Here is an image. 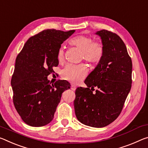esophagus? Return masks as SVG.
<instances>
[{
  "instance_id": "34e87169",
  "label": "esophagus",
  "mask_w": 148,
  "mask_h": 148,
  "mask_svg": "<svg viewBox=\"0 0 148 148\" xmlns=\"http://www.w3.org/2000/svg\"><path fill=\"white\" fill-rule=\"evenodd\" d=\"M76 86L74 85V84H72V85H71V90L74 91V90H76Z\"/></svg>"
}]
</instances>
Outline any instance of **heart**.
<instances>
[{
	"mask_svg": "<svg viewBox=\"0 0 148 148\" xmlns=\"http://www.w3.org/2000/svg\"><path fill=\"white\" fill-rule=\"evenodd\" d=\"M69 43L82 51V57L86 61L97 62L103 54V48L99 43H93L92 39L88 36H78L70 39ZM58 62L61 63L64 59V49L63 47L58 48L57 53ZM88 69L83 64H68L62 71V77L74 83H78L85 78Z\"/></svg>",
	"mask_w": 148,
	"mask_h": 148,
	"instance_id": "obj_1",
	"label": "heart"
}]
</instances>
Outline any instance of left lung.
Instances as JSON below:
<instances>
[{
	"instance_id": "8db88e82",
	"label": "left lung",
	"mask_w": 148,
	"mask_h": 148,
	"mask_svg": "<svg viewBox=\"0 0 148 148\" xmlns=\"http://www.w3.org/2000/svg\"><path fill=\"white\" fill-rule=\"evenodd\" d=\"M95 34L101 39L103 54L84 81L87 88L76 89L74 105L76 118L81 123L103 128L121 112L132 86V64L120 37L105 29ZM95 86L98 89L93 94Z\"/></svg>"
}]
</instances>
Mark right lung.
<instances>
[{"instance_id": "add662e5", "label": "right lung", "mask_w": 148, "mask_h": 148, "mask_svg": "<svg viewBox=\"0 0 148 148\" xmlns=\"http://www.w3.org/2000/svg\"><path fill=\"white\" fill-rule=\"evenodd\" d=\"M75 30L46 29L28 39L16 59L11 79L16 111L27 125L39 127L53 119L62 93L70 88L66 80L47 78L57 66V51Z\"/></svg>"}]
</instances>
